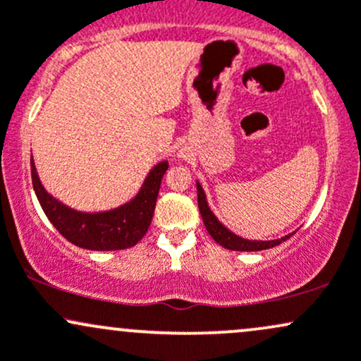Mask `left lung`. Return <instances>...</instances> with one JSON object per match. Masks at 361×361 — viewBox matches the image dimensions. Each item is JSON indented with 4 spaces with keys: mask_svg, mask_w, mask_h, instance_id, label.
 <instances>
[{
    "mask_svg": "<svg viewBox=\"0 0 361 361\" xmlns=\"http://www.w3.org/2000/svg\"><path fill=\"white\" fill-rule=\"evenodd\" d=\"M197 197H198V209H200L202 219H204V224L209 231V234L212 235V239L215 243L221 244L222 247L226 250H233V251H261V250H270V247H275L281 244L283 241H287L292 234L283 235L280 239H271V241H251V239H244L241 235L234 234L233 231L227 229L224 224L215 217V214L210 210L209 202H207V195L202 188V185L197 181Z\"/></svg>",
    "mask_w": 361,
    "mask_h": 361,
    "instance_id": "8db88e82",
    "label": "left lung"
}]
</instances>
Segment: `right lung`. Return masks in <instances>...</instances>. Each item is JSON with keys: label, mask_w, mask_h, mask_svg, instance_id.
Listing matches in <instances>:
<instances>
[{"label": "right lung", "mask_w": 361, "mask_h": 361, "mask_svg": "<svg viewBox=\"0 0 361 361\" xmlns=\"http://www.w3.org/2000/svg\"><path fill=\"white\" fill-rule=\"evenodd\" d=\"M168 166L166 159L154 164L135 197L123 205L103 212H81L62 204L44 188L37 175L34 157L30 156L32 183L44 214L69 243L91 251L127 250L146 235L154 214L161 180Z\"/></svg>", "instance_id": "obj_1"}]
</instances>
